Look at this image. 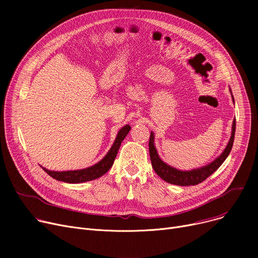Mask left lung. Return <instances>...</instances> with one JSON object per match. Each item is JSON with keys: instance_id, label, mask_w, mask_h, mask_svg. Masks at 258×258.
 <instances>
[{"instance_id": "1", "label": "left lung", "mask_w": 258, "mask_h": 258, "mask_svg": "<svg viewBox=\"0 0 258 258\" xmlns=\"http://www.w3.org/2000/svg\"><path fill=\"white\" fill-rule=\"evenodd\" d=\"M230 92H231V89H230ZM231 96L234 102L232 93H231ZM234 135H235V119L233 120V123H232L231 137H230V140L224 152L221 154V156H219L208 165H205L197 169L183 171V170H179L177 168L169 166L168 164L164 163V162L160 159L154 143L155 142L154 133L152 132L151 137H150V143H148V145H150V156H151L153 168L162 180H164L170 184L179 185V186L198 185L199 183L205 181L209 175H211L215 170H218V168L224 163V161L227 159L230 152L232 150V145L234 142Z\"/></svg>"}]
</instances>
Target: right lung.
I'll use <instances>...</instances> for the list:
<instances>
[{
	"label": "right lung",
	"instance_id": "1",
	"mask_svg": "<svg viewBox=\"0 0 258 258\" xmlns=\"http://www.w3.org/2000/svg\"><path fill=\"white\" fill-rule=\"evenodd\" d=\"M131 130L130 125H124L119 132L117 137L115 139L114 144L112 145L111 150L104 156V158L99 161L97 164H95L91 167L85 168V169H79V170H68V171H53L48 170L43 167V169L52 177L57 181H62L64 183H83L87 181H92L97 179L101 175H103L105 172L108 171L114 163L115 158L117 156L118 150L121 145V142L124 140L126 135L128 134Z\"/></svg>",
	"mask_w": 258,
	"mask_h": 258
}]
</instances>
